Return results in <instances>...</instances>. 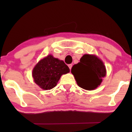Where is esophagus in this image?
Instances as JSON below:
<instances>
[{"label": "esophagus", "instance_id": "1", "mask_svg": "<svg viewBox=\"0 0 132 132\" xmlns=\"http://www.w3.org/2000/svg\"><path fill=\"white\" fill-rule=\"evenodd\" d=\"M68 67H69V69H71V68H72V65L71 64H68Z\"/></svg>", "mask_w": 132, "mask_h": 132}]
</instances>
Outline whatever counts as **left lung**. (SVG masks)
I'll return each instance as SVG.
<instances>
[{
    "instance_id": "1",
    "label": "left lung",
    "mask_w": 132,
    "mask_h": 132,
    "mask_svg": "<svg viewBox=\"0 0 132 132\" xmlns=\"http://www.w3.org/2000/svg\"><path fill=\"white\" fill-rule=\"evenodd\" d=\"M78 85L86 90H94L102 82L106 75L103 62L96 56L84 54L71 69Z\"/></svg>"
}]
</instances>
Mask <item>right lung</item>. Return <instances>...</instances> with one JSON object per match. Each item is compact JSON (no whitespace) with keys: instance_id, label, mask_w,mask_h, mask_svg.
Masks as SVG:
<instances>
[{"instance_id":"right-lung-1","label":"right lung","mask_w":132,"mask_h":132,"mask_svg":"<svg viewBox=\"0 0 132 132\" xmlns=\"http://www.w3.org/2000/svg\"><path fill=\"white\" fill-rule=\"evenodd\" d=\"M69 71L64 61L50 54L38 62L33 68L32 76L38 86L44 90H50L56 86L62 75Z\"/></svg>"}]
</instances>
